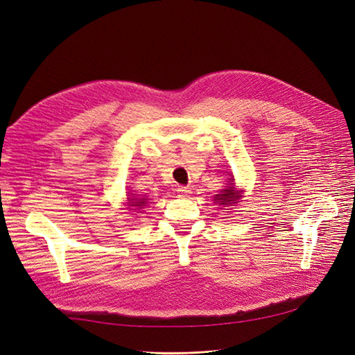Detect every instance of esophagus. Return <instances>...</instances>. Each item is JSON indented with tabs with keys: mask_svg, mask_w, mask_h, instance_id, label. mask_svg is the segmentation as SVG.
<instances>
[{
	"mask_svg": "<svg viewBox=\"0 0 355 355\" xmlns=\"http://www.w3.org/2000/svg\"><path fill=\"white\" fill-rule=\"evenodd\" d=\"M177 193H178V198H187V196L191 193V189L190 187H182L180 186L177 189Z\"/></svg>",
	"mask_w": 355,
	"mask_h": 355,
	"instance_id": "esophagus-1",
	"label": "esophagus"
}]
</instances>
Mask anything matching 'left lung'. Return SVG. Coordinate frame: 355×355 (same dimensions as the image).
Segmentation results:
<instances>
[{
  "label": "left lung",
  "mask_w": 355,
  "mask_h": 355,
  "mask_svg": "<svg viewBox=\"0 0 355 355\" xmlns=\"http://www.w3.org/2000/svg\"><path fill=\"white\" fill-rule=\"evenodd\" d=\"M237 199H239V196L235 194L234 186H228V189L222 191V194L216 196L215 200L219 202V205H222V206H230V205L237 203Z\"/></svg>",
  "instance_id": "1"
}]
</instances>
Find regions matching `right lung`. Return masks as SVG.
<instances>
[{"label":"right lung","mask_w":355,"mask_h":355,"mask_svg":"<svg viewBox=\"0 0 355 355\" xmlns=\"http://www.w3.org/2000/svg\"><path fill=\"white\" fill-rule=\"evenodd\" d=\"M128 200H130V206H133V207H141V206L146 205V199H140V198H130ZM133 211H135V209H133Z\"/></svg>","instance_id":"1"}]
</instances>
